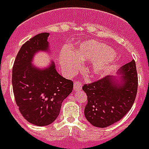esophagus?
I'll list each match as a JSON object with an SVG mask.
<instances>
[{
	"label": "esophagus",
	"instance_id": "obj_1",
	"mask_svg": "<svg viewBox=\"0 0 149 149\" xmlns=\"http://www.w3.org/2000/svg\"><path fill=\"white\" fill-rule=\"evenodd\" d=\"M82 89V83L81 82H76V83H74V90L77 91H79V90Z\"/></svg>",
	"mask_w": 149,
	"mask_h": 149
}]
</instances>
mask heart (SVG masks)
<instances>
[{"label": "heart", "instance_id": "obj_1", "mask_svg": "<svg viewBox=\"0 0 149 149\" xmlns=\"http://www.w3.org/2000/svg\"><path fill=\"white\" fill-rule=\"evenodd\" d=\"M115 51L106 44L90 41L81 44L74 53L63 51L60 54L59 63L67 74H74L79 69L81 63H93L91 76H103L115 66Z\"/></svg>", "mask_w": 149, "mask_h": 149}]
</instances>
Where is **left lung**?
Returning a JSON list of instances; mask_svg holds the SVG:
<instances>
[{"label":"left lung","mask_w":149,"mask_h":149,"mask_svg":"<svg viewBox=\"0 0 149 149\" xmlns=\"http://www.w3.org/2000/svg\"><path fill=\"white\" fill-rule=\"evenodd\" d=\"M121 77H104L96 82L83 85L87 96L84 114L91 124L106 127L120 120L132 108L138 87L135 61L123 65Z\"/></svg>","instance_id":"1"}]
</instances>
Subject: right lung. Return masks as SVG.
I'll use <instances>...</instances> for the list:
<instances>
[{"label": "right lung", "instance_id": "add662e5", "mask_svg": "<svg viewBox=\"0 0 149 149\" xmlns=\"http://www.w3.org/2000/svg\"><path fill=\"white\" fill-rule=\"evenodd\" d=\"M49 35L39 33L23 44L13 66L16 103L22 116L37 126L49 125L57 119L63 101L73 90L72 81L60 75L54 62L45 69L32 64L38 51L49 52Z\"/></svg>", "mask_w": 149, "mask_h": 149}]
</instances>
